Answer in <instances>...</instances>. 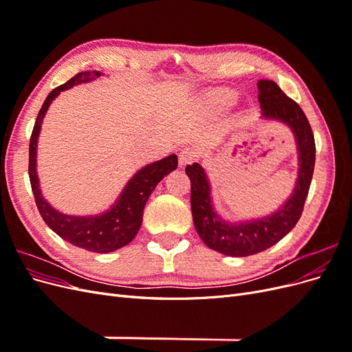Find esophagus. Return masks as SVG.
<instances>
[{"label": "esophagus", "instance_id": "obj_1", "mask_svg": "<svg viewBox=\"0 0 352 352\" xmlns=\"http://www.w3.org/2000/svg\"><path fill=\"white\" fill-rule=\"evenodd\" d=\"M195 157H197V151L194 148H184V150L179 153V166L185 167L186 164L192 163Z\"/></svg>", "mask_w": 352, "mask_h": 352}]
</instances>
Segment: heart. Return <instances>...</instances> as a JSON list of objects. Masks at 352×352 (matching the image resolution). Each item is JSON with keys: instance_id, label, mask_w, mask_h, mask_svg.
<instances>
[{"instance_id": "1", "label": "heart", "mask_w": 352, "mask_h": 352, "mask_svg": "<svg viewBox=\"0 0 352 352\" xmlns=\"http://www.w3.org/2000/svg\"><path fill=\"white\" fill-rule=\"evenodd\" d=\"M220 98H221V100H225V101H228V100L230 98V95H229V94H225V92H223V94H220Z\"/></svg>"}]
</instances>
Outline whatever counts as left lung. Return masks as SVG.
Listing matches in <instances>:
<instances>
[{"label": "left lung", "mask_w": 352, "mask_h": 352, "mask_svg": "<svg viewBox=\"0 0 352 352\" xmlns=\"http://www.w3.org/2000/svg\"><path fill=\"white\" fill-rule=\"evenodd\" d=\"M257 87L263 116L289 126L300 150V175L294 194L286 204L270 217L229 225L212 210L204 168L198 163L185 168L190 179V208L198 235L208 248L232 257H247L267 250L294 229L302 214L314 172V135L300 105L287 97L273 80H258Z\"/></svg>", "instance_id": "obj_1"}]
</instances>
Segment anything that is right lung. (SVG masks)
<instances>
[{
    "label": "right lung",
    "mask_w": 352,
    "mask_h": 352,
    "mask_svg": "<svg viewBox=\"0 0 352 352\" xmlns=\"http://www.w3.org/2000/svg\"><path fill=\"white\" fill-rule=\"evenodd\" d=\"M100 76L101 72L97 70L82 72L50 92L38 113L34 131H32L30 135L29 179L39 214L51 230H54L60 238L70 242L74 247L92 252H111L124 247V245L129 243L136 236L138 230H140L142 225L144 207L148 198H150L160 180L177 167V155L172 154L160 160V162L148 164L141 168L129 180V184L126 185L120 198L117 199L116 206H113L110 211L104 212L101 216L76 217L63 214V212H58L57 210L52 208L42 198L36 176V142L42 119H44L52 100L61 91L72 88L73 85L88 82Z\"/></svg>",
    "instance_id": "right-lung-1"
}]
</instances>
